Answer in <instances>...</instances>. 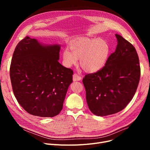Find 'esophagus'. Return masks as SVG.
Masks as SVG:
<instances>
[{
  "label": "esophagus",
  "instance_id": "esophagus-1",
  "mask_svg": "<svg viewBox=\"0 0 150 150\" xmlns=\"http://www.w3.org/2000/svg\"><path fill=\"white\" fill-rule=\"evenodd\" d=\"M81 77L76 74H74L73 75V80L74 81H80L81 80Z\"/></svg>",
  "mask_w": 150,
  "mask_h": 150
}]
</instances>
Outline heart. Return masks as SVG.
<instances>
[{"label": "heart", "instance_id": "obj_1", "mask_svg": "<svg viewBox=\"0 0 150 150\" xmlns=\"http://www.w3.org/2000/svg\"><path fill=\"white\" fill-rule=\"evenodd\" d=\"M69 49L62 51L64 64L71 67L80 58L81 67L89 73L98 72L105 65L111 52L109 44L105 39L80 38L72 41Z\"/></svg>", "mask_w": 150, "mask_h": 150}]
</instances>
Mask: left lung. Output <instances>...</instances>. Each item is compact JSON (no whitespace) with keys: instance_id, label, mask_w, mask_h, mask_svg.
Segmentation results:
<instances>
[{"instance_id":"left-lung-1","label":"left lung","mask_w":150,"mask_h":150,"mask_svg":"<svg viewBox=\"0 0 150 150\" xmlns=\"http://www.w3.org/2000/svg\"><path fill=\"white\" fill-rule=\"evenodd\" d=\"M117 45L105 66L86 75L83 83L90 111L98 116H106L123 110L132 99L140 77L139 59L136 49L119 35Z\"/></svg>"}]
</instances>
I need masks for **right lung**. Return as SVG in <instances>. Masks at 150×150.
<instances>
[{
  "instance_id": "add662e5",
  "label": "right lung",
  "mask_w": 150,
  "mask_h": 150,
  "mask_svg": "<svg viewBox=\"0 0 150 150\" xmlns=\"http://www.w3.org/2000/svg\"><path fill=\"white\" fill-rule=\"evenodd\" d=\"M61 47L26 36L16 47L10 75L14 96L33 115L53 117L61 112L73 70L58 62Z\"/></svg>"
}]
</instances>
